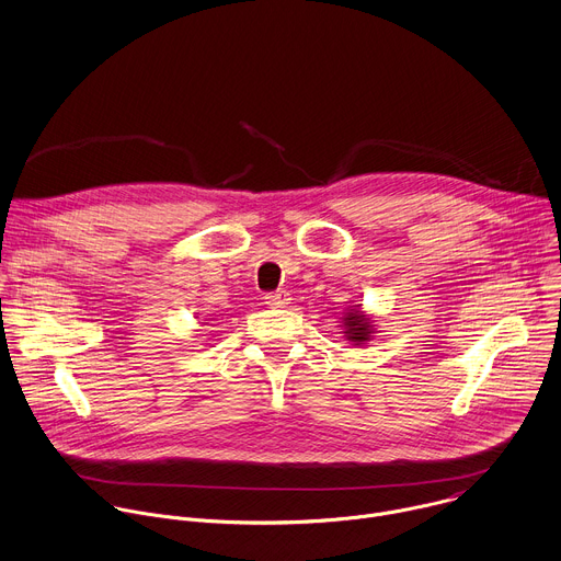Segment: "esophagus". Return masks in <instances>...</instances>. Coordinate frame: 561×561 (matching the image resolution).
<instances>
[{
	"label": "esophagus",
	"mask_w": 561,
	"mask_h": 561,
	"mask_svg": "<svg viewBox=\"0 0 561 561\" xmlns=\"http://www.w3.org/2000/svg\"><path fill=\"white\" fill-rule=\"evenodd\" d=\"M264 299H266V304H268L271 308H284V306L290 301V293H286V290H275V293H268Z\"/></svg>",
	"instance_id": "esophagus-1"
}]
</instances>
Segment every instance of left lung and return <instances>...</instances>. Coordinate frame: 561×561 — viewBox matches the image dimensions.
<instances>
[{
  "mask_svg": "<svg viewBox=\"0 0 561 561\" xmlns=\"http://www.w3.org/2000/svg\"><path fill=\"white\" fill-rule=\"evenodd\" d=\"M344 324H346V337L351 342H366L370 337V322L368 317L359 314V310H353L344 317Z\"/></svg>",
  "mask_w": 561,
  "mask_h": 561,
  "instance_id": "left-lung-1",
  "label": "left lung"
}]
</instances>
